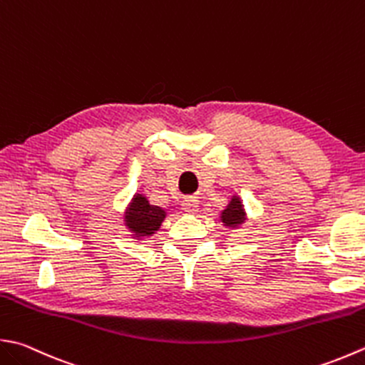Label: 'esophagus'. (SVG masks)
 Returning a JSON list of instances; mask_svg holds the SVG:
<instances>
[{
	"instance_id": "obj_1",
	"label": "esophagus",
	"mask_w": 365,
	"mask_h": 365,
	"mask_svg": "<svg viewBox=\"0 0 365 365\" xmlns=\"http://www.w3.org/2000/svg\"><path fill=\"white\" fill-rule=\"evenodd\" d=\"M182 209L187 213H196L199 210V201L196 197H185L182 202Z\"/></svg>"
}]
</instances>
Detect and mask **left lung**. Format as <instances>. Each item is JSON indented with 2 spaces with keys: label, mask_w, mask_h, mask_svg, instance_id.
I'll list each match as a JSON object with an SVG mask.
<instances>
[{
  "label": "left lung",
  "mask_w": 365,
  "mask_h": 365,
  "mask_svg": "<svg viewBox=\"0 0 365 365\" xmlns=\"http://www.w3.org/2000/svg\"><path fill=\"white\" fill-rule=\"evenodd\" d=\"M247 218V212L244 202H242V197L237 195H232L230 202L225 207V210L220 213V221L226 226L227 230H235L245 223Z\"/></svg>",
  "instance_id": "left-lung-1"
}]
</instances>
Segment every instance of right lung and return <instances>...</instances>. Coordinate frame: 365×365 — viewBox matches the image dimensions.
<instances>
[{"mask_svg": "<svg viewBox=\"0 0 365 365\" xmlns=\"http://www.w3.org/2000/svg\"><path fill=\"white\" fill-rule=\"evenodd\" d=\"M166 215L168 212L158 205L150 204L145 195L135 192L125 210L123 225L133 239L145 240L160 230Z\"/></svg>", "mask_w": 365, "mask_h": 365, "instance_id": "obj_1", "label": "right lung"}]
</instances>
